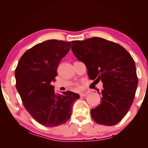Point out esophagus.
<instances>
[{"mask_svg": "<svg viewBox=\"0 0 148 148\" xmlns=\"http://www.w3.org/2000/svg\"><path fill=\"white\" fill-rule=\"evenodd\" d=\"M88 95L87 92H82L79 94V96L80 97H84V96H86Z\"/></svg>", "mask_w": 148, "mask_h": 148, "instance_id": "esophagus-1", "label": "esophagus"}]
</instances>
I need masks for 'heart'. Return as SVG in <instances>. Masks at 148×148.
<instances>
[{"label":"heart","mask_w":148,"mask_h":148,"mask_svg":"<svg viewBox=\"0 0 148 148\" xmlns=\"http://www.w3.org/2000/svg\"><path fill=\"white\" fill-rule=\"evenodd\" d=\"M77 88H78V89H79V88H80V86H78V85L77 86Z\"/></svg>","instance_id":"b5f03b06"}]
</instances>
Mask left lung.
I'll list each match as a JSON object with an SVG mask.
<instances>
[{
    "mask_svg": "<svg viewBox=\"0 0 148 148\" xmlns=\"http://www.w3.org/2000/svg\"><path fill=\"white\" fill-rule=\"evenodd\" d=\"M71 51L86 65L91 79L103 83L101 104L91 110L97 123L112 126L129 110L138 79L135 61L119 44L101 38L71 41Z\"/></svg>",
    "mask_w": 148,
    "mask_h": 148,
    "instance_id": "obj_1",
    "label": "left lung"
}]
</instances>
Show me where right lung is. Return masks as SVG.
Returning a JSON list of instances; mask_svg holds the SVG:
<instances>
[{"instance_id":"add662e5","label":"right lung","mask_w":148,"mask_h":148,"mask_svg":"<svg viewBox=\"0 0 148 148\" xmlns=\"http://www.w3.org/2000/svg\"><path fill=\"white\" fill-rule=\"evenodd\" d=\"M71 42L51 39L34 46L20 58L15 71L16 88L23 106L37 122L47 127L66 123L78 94H56L55 81L60 60L70 49Z\"/></svg>"}]
</instances>
